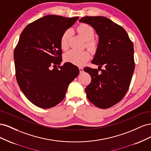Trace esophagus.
Segmentation results:
<instances>
[{"instance_id":"obj_1","label":"esophagus","mask_w":151,"mask_h":151,"mask_svg":"<svg viewBox=\"0 0 151 151\" xmlns=\"http://www.w3.org/2000/svg\"><path fill=\"white\" fill-rule=\"evenodd\" d=\"M79 71H80L81 73L84 72V70H83V67H79Z\"/></svg>"}]
</instances>
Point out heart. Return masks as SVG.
<instances>
[{
  "label": "heart",
  "mask_w": 151,
  "mask_h": 151,
  "mask_svg": "<svg viewBox=\"0 0 151 151\" xmlns=\"http://www.w3.org/2000/svg\"><path fill=\"white\" fill-rule=\"evenodd\" d=\"M77 31L81 36L86 40V47L93 49L96 47V42L93 40L94 36V31L93 28L89 24H82L77 28ZM70 30H66L63 33L60 38V47L63 50H66L68 48V41L70 37ZM90 53L88 51L78 52L76 50H70L64 55V60L67 62H70L74 65H82L89 60Z\"/></svg>",
  "instance_id": "b5f03b06"
}]
</instances>
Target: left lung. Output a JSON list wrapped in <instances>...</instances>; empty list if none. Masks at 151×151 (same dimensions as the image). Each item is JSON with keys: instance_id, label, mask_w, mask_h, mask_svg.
I'll use <instances>...</instances> for the list:
<instances>
[{"instance_id": "obj_1", "label": "left lung", "mask_w": 151, "mask_h": 151, "mask_svg": "<svg viewBox=\"0 0 151 151\" xmlns=\"http://www.w3.org/2000/svg\"><path fill=\"white\" fill-rule=\"evenodd\" d=\"M79 22L92 26L99 36L92 60V63L99 66L98 70L84 68L91 77L85 89L87 97L99 108H110L121 101L129 88L135 69L133 43L126 31L108 18L86 16ZM100 70L102 72L98 73Z\"/></svg>"}]
</instances>
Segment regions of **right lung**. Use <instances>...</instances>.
<instances>
[{
    "label": "right lung",
    "mask_w": 151,
    "mask_h": 151,
    "mask_svg": "<svg viewBox=\"0 0 151 151\" xmlns=\"http://www.w3.org/2000/svg\"><path fill=\"white\" fill-rule=\"evenodd\" d=\"M78 19L47 15L29 24L21 34L14 52L16 77L22 92L36 106L47 109L60 103L79 75V68L70 62L59 66L61 36Z\"/></svg>",
    "instance_id": "right-lung-1"
}]
</instances>
